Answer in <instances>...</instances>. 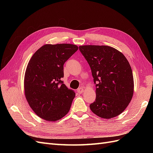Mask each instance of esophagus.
Listing matches in <instances>:
<instances>
[{
	"instance_id": "34e87169",
	"label": "esophagus",
	"mask_w": 153,
	"mask_h": 153,
	"mask_svg": "<svg viewBox=\"0 0 153 153\" xmlns=\"http://www.w3.org/2000/svg\"><path fill=\"white\" fill-rule=\"evenodd\" d=\"M84 89H83L82 87H80V88H78V89H77V92H78V93H79V94H81V93H82V92H84Z\"/></svg>"
}]
</instances>
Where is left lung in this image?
Returning <instances> with one entry per match:
<instances>
[{"label": "left lung", "instance_id": "obj_1", "mask_svg": "<svg viewBox=\"0 0 153 153\" xmlns=\"http://www.w3.org/2000/svg\"><path fill=\"white\" fill-rule=\"evenodd\" d=\"M79 50L89 64L96 86L91 111L103 119L117 116L126 108L133 95L130 64L121 52L109 46L82 45Z\"/></svg>", "mask_w": 153, "mask_h": 153}]
</instances>
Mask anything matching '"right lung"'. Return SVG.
<instances>
[{"mask_svg":"<svg viewBox=\"0 0 153 153\" xmlns=\"http://www.w3.org/2000/svg\"><path fill=\"white\" fill-rule=\"evenodd\" d=\"M78 47L72 44H47L32 55L24 77L26 100L40 118L47 121L62 119L70 109L75 92L63 84L64 64Z\"/></svg>","mask_w":153,"mask_h":153,"instance_id":"obj_1","label":"right lung"}]
</instances>
